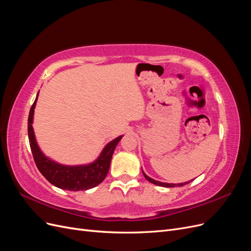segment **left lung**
I'll return each instance as SVG.
<instances>
[{
	"label": "left lung",
	"instance_id": "obj_1",
	"mask_svg": "<svg viewBox=\"0 0 251 251\" xmlns=\"http://www.w3.org/2000/svg\"><path fill=\"white\" fill-rule=\"evenodd\" d=\"M142 173H143V176H144V178H146L148 181H150L151 183H153V184H156V185H159V186H163V187H175V186H182V185H184V184H187V183H189V182H185V183H179V184H173V183H163V182H159V181H156V180H154V179H151V178H150L149 176H147L146 174H144V172L142 171Z\"/></svg>",
	"mask_w": 251,
	"mask_h": 251
}]
</instances>
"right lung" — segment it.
<instances>
[{
  "label": "right lung",
  "mask_w": 251,
  "mask_h": 251,
  "mask_svg": "<svg viewBox=\"0 0 251 251\" xmlns=\"http://www.w3.org/2000/svg\"><path fill=\"white\" fill-rule=\"evenodd\" d=\"M37 96L30 109L28 117V137L36 168L51 184L67 191H87L101 183L109 172L114 150L123 136H119L109 142L97 160L91 164L68 166L53 162L42 153L34 137L32 121Z\"/></svg>",
  "instance_id": "obj_1"
}]
</instances>
